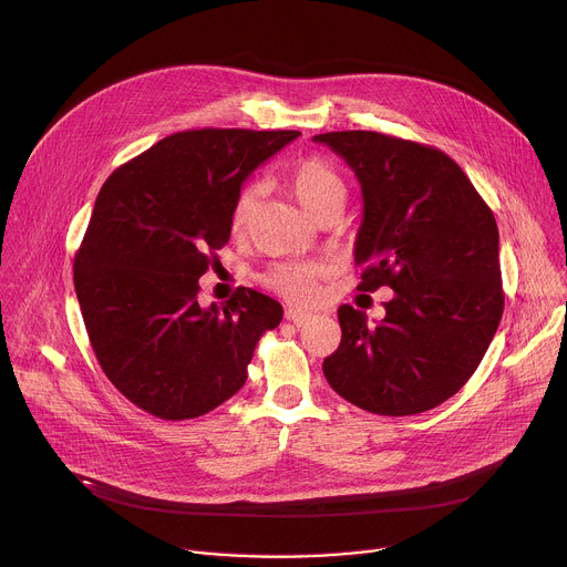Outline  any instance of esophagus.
Masks as SVG:
<instances>
[{"label":"esophagus","instance_id":"esophagus-1","mask_svg":"<svg viewBox=\"0 0 567 567\" xmlns=\"http://www.w3.org/2000/svg\"><path fill=\"white\" fill-rule=\"evenodd\" d=\"M285 316H287V320H291L293 326H298V328L307 326V322L311 320V313L300 311V309H287V311H285Z\"/></svg>","mask_w":567,"mask_h":567}]
</instances>
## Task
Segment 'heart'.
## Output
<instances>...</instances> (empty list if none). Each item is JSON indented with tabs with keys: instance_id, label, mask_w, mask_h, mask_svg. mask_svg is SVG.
<instances>
[{
	"instance_id": "1",
	"label": "heart",
	"mask_w": 567,
	"mask_h": 567,
	"mask_svg": "<svg viewBox=\"0 0 567 567\" xmlns=\"http://www.w3.org/2000/svg\"><path fill=\"white\" fill-rule=\"evenodd\" d=\"M287 186L300 206L313 217L322 219L343 210L348 188L343 177L320 156H302L287 173ZM258 204V190L245 186L230 206V226L235 233L247 230ZM328 267L322 262H278L262 274V285L280 293L293 305H307L316 298L318 285Z\"/></svg>"
}]
</instances>
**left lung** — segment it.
I'll return each mask as SVG.
<instances>
[{"label": "left lung", "instance_id": "1", "mask_svg": "<svg viewBox=\"0 0 567 567\" xmlns=\"http://www.w3.org/2000/svg\"><path fill=\"white\" fill-rule=\"evenodd\" d=\"M363 193L359 291L390 287L385 318L341 305V346L322 361L354 406L403 417L440 406L475 372L505 309L498 226L464 171L433 145L381 132L318 134Z\"/></svg>", "mask_w": 567, "mask_h": 567}]
</instances>
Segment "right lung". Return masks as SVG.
I'll return each instance as SVG.
<instances>
[{
  "label": "right lung",
  "mask_w": 567,
  "mask_h": 567,
  "mask_svg": "<svg viewBox=\"0 0 567 567\" xmlns=\"http://www.w3.org/2000/svg\"><path fill=\"white\" fill-rule=\"evenodd\" d=\"M296 130H186L154 143L103 184L73 260L94 354L134 406L195 420L230 399L278 300L239 287L224 307L197 302L199 278L230 237L245 179Z\"/></svg>",
  "instance_id": "obj_1"
}]
</instances>
